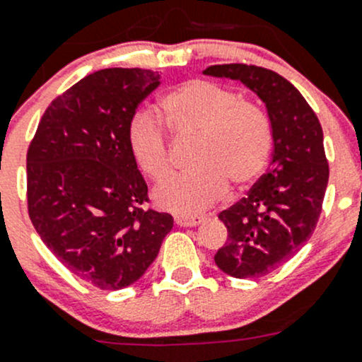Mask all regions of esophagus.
<instances>
[{
	"label": "esophagus",
	"mask_w": 362,
	"mask_h": 362,
	"mask_svg": "<svg viewBox=\"0 0 362 362\" xmlns=\"http://www.w3.org/2000/svg\"><path fill=\"white\" fill-rule=\"evenodd\" d=\"M203 215H177L175 222L182 228H192V226H198L203 222Z\"/></svg>",
	"instance_id": "34e87169"
}]
</instances>
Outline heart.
Instances as JSON below:
<instances>
[{
  "instance_id": "1",
  "label": "heart",
  "mask_w": 362,
  "mask_h": 362,
  "mask_svg": "<svg viewBox=\"0 0 362 362\" xmlns=\"http://www.w3.org/2000/svg\"><path fill=\"white\" fill-rule=\"evenodd\" d=\"M164 119L177 138H194L191 170L156 191L159 206L192 214L217 202L228 191L249 187L264 171L273 147L268 115L257 105L226 86L191 80L160 101ZM127 144L140 170L151 180L171 173V144L163 122L151 112L131 119Z\"/></svg>"
}]
</instances>
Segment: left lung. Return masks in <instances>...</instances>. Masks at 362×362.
Segmentation results:
<instances>
[{"label": "left lung", "instance_id": "left-lung-1", "mask_svg": "<svg viewBox=\"0 0 362 362\" xmlns=\"http://www.w3.org/2000/svg\"><path fill=\"white\" fill-rule=\"evenodd\" d=\"M204 73L245 83L264 101L272 122V164L245 198L218 214L228 240L214 257L235 279H259L289 261L315 231L329 178L322 127L301 93L272 69L231 63Z\"/></svg>", "mask_w": 362, "mask_h": 362}]
</instances>
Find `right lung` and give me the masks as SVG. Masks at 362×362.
I'll return each mask as SVG.
<instances>
[{
	"mask_svg": "<svg viewBox=\"0 0 362 362\" xmlns=\"http://www.w3.org/2000/svg\"><path fill=\"white\" fill-rule=\"evenodd\" d=\"M159 78L141 68L90 73L50 103L29 144V218L47 249L98 289L136 282L173 228L170 214L148 206L127 144Z\"/></svg>",
	"mask_w": 362,
	"mask_h": 362,
	"instance_id": "add662e5",
	"label": "right lung"
}]
</instances>
